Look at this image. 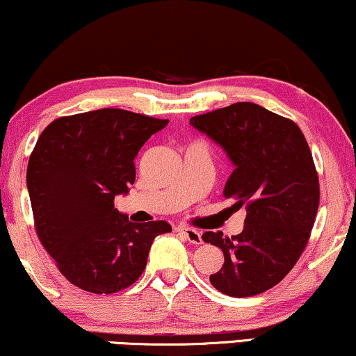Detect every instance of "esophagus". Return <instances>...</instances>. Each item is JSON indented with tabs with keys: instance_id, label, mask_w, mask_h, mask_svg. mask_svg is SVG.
<instances>
[{
	"instance_id": "34e87169",
	"label": "esophagus",
	"mask_w": 356,
	"mask_h": 356,
	"mask_svg": "<svg viewBox=\"0 0 356 356\" xmlns=\"http://www.w3.org/2000/svg\"><path fill=\"white\" fill-rule=\"evenodd\" d=\"M177 230L182 233L184 236H186V240L188 243H193V245H202L204 240H202V233L193 230V228H188V227H177Z\"/></svg>"
}]
</instances>
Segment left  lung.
Returning a JSON list of instances; mask_svg holds the SVG:
<instances>
[{"label": "left lung", "mask_w": 356, "mask_h": 356, "mask_svg": "<svg viewBox=\"0 0 356 356\" xmlns=\"http://www.w3.org/2000/svg\"><path fill=\"white\" fill-rule=\"evenodd\" d=\"M191 124L227 152L235 169L223 195L246 210L240 235H202L225 256L211 286L232 298L261 294L294 268L316 222L321 192L307 141L294 121L250 102L193 116Z\"/></svg>", "instance_id": "1"}]
</instances>
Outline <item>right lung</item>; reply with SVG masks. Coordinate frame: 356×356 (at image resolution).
Returning <instances> with one entry per match:
<instances>
[{"label":"right lung","mask_w":356,"mask_h":356,"mask_svg":"<svg viewBox=\"0 0 356 356\" xmlns=\"http://www.w3.org/2000/svg\"><path fill=\"white\" fill-rule=\"evenodd\" d=\"M169 120L103 108L52 121L28 164L35 232L58 271L80 289L113 294L145 271L168 222L134 223L115 209L136 179L134 159Z\"/></svg>","instance_id":"1"}]
</instances>
